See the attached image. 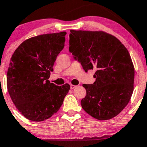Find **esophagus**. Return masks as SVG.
<instances>
[{"label":"esophagus","mask_w":147,"mask_h":147,"mask_svg":"<svg viewBox=\"0 0 147 147\" xmlns=\"http://www.w3.org/2000/svg\"><path fill=\"white\" fill-rule=\"evenodd\" d=\"M77 86H75V85H73V84H70V88L71 89H74L75 88H76Z\"/></svg>","instance_id":"34e87169"}]
</instances>
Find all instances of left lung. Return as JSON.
Instances as JSON below:
<instances>
[{"instance_id":"8db88e82","label":"left lung","mask_w":147,"mask_h":147,"mask_svg":"<svg viewBox=\"0 0 147 147\" xmlns=\"http://www.w3.org/2000/svg\"><path fill=\"white\" fill-rule=\"evenodd\" d=\"M69 51L85 72L96 70L93 84H83L85 112L98 120L117 116L133 92L135 69L128 49L116 37L103 31L70 30Z\"/></svg>"}]
</instances>
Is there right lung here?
<instances>
[{"instance_id":"add662e5","label":"right lung","mask_w":147,"mask_h":147,"mask_svg":"<svg viewBox=\"0 0 147 147\" xmlns=\"http://www.w3.org/2000/svg\"><path fill=\"white\" fill-rule=\"evenodd\" d=\"M66 32L40 35L23 42L14 51L7 73L12 102L26 119L42 121L60 109L70 86L48 80L56 57L65 46Z\"/></svg>"}]
</instances>
